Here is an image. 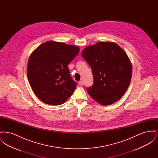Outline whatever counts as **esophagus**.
<instances>
[{
	"instance_id": "34e87169",
	"label": "esophagus",
	"mask_w": 158,
	"mask_h": 158,
	"mask_svg": "<svg viewBox=\"0 0 158 158\" xmlns=\"http://www.w3.org/2000/svg\"><path fill=\"white\" fill-rule=\"evenodd\" d=\"M78 83H79V85H81V86H83V82L82 81H79V82H78Z\"/></svg>"
}]
</instances>
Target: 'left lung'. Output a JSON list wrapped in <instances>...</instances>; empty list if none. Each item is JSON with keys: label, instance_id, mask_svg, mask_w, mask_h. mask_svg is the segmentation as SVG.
<instances>
[{"label": "left lung", "instance_id": "8db88e82", "mask_svg": "<svg viewBox=\"0 0 158 158\" xmlns=\"http://www.w3.org/2000/svg\"><path fill=\"white\" fill-rule=\"evenodd\" d=\"M89 64L94 84L87 88L92 98L101 105H111L119 100L127 89L132 66L127 54L113 42H98L82 51Z\"/></svg>", "mask_w": 158, "mask_h": 158}]
</instances>
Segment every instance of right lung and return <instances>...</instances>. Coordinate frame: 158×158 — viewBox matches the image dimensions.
I'll use <instances>...</instances> for the list:
<instances>
[{"label":"right lung","mask_w":158,"mask_h":158,"mask_svg":"<svg viewBox=\"0 0 158 158\" xmlns=\"http://www.w3.org/2000/svg\"><path fill=\"white\" fill-rule=\"evenodd\" d=\"M79 48L63 43L47 41L31 54L27 76L35 95L47 104L61 105L76 87L68 65L79 52Z\"/></svg>","instance_id":"obj_1"}]
</instances>
